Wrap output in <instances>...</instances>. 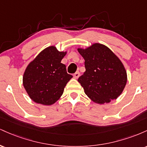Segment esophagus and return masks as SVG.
<instances>
[{"label": "esophagus", "mask_w": 147, "mask_h": 147, "mask_svg": "<svg viewBox=\"0 0 147 147\" xmlns=\"http://www.w3.org/2000/svg\"><path fill=\"white\" fill-rule=\"evenodd\" d=\"M79 75H80V73H79V71H77V72H76L75 74H74L73 77H74V78H75V79H78Z\"/></svg>", "instance_id": "obj_1"}]
</instances>
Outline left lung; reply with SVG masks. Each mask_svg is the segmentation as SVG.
I'll return each mask as SVG.
<instances>
[{
    "instance_id": "1",
    "label": "left lung",
    "mask_w": 147,
    "mask_h": 147,
    "mask_svg": "<svg viewBox=\"0 0 147 147\" xmlns=\"http://www.w3.org/2000/svg\"><path fill=\"white\" fill-rule=\"evenodd\" d=\"M85 60L86 71L78 79L84 92L92 102L107 104L122 94L127 82L124 64L110 48L95 43L77 48Z\"/></svg>"
}]
</instances>
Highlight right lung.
Segmentation results:
<instances>
[{
  "instance_id": "obj_1",
  "label": "right lung",
  "mask_w": 147,
  "mask_h": 147,
  "mask_svg": "<svg viewBox=\"0 0 147 147\" xmlns=\"http://www.w3.org/2000/svg\"><path fill=\"white\" fill-rule=\"evenodd\" d=\"M67 51L60 52L56 46L47 47L25 68L23 84L28 96L37 104L50 106L63 95L64 88L72 78L61 63Z\"/></svg>"
}]
</instances>
